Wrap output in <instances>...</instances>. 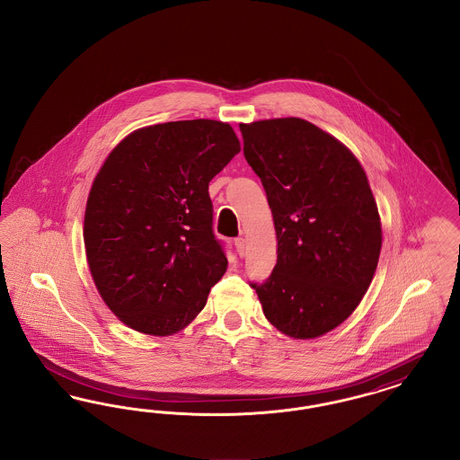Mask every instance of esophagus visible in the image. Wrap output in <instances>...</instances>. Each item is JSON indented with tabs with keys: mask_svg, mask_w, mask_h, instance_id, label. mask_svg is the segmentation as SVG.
Segmentation results:
<instances>
[{
	"mask_svg": "<svg viewBox=\"0 0 460 460\" xmlns=\"http://www.w3.org/2000/svg\"><path fill=\"white\" fill-rule=\"evenodd\" d=\"M234 246H236V252H238V255L240 257H244V253H246V241L244 238H236L234 240Z\"/></svg>",
	"mask_w": 460,
	"mask_h": 460,
	"instance_id": "esophagus-1",
	"label": "esophagus"
}]
</instances>
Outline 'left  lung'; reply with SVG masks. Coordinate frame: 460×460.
<instances>
[{
  "label": "left lung",
  "instance_id": "left-lung-1",
  "mask_svg": "<svg viewBox=\"0 0 460 460\" xmlns=\"http://www.w3.org/2000/svg\"><path fill=\"white\" fill-rule=\"evenodd\" d=\"M240 129L278 236L270 276L250 286L281 332L323 336L360 304L379 261L381 220L367 175L343 143L304 119Z\"/></svg>",
  "mask_w": 460,
  "mask_h": 460
}]
</instances>
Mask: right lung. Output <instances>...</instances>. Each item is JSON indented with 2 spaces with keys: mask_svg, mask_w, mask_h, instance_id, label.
I'll return each instance as SVG.
<instances>
[{
  "mask_svg": "<svg viewBox=\"0 0 460 460\" xmlns=\"http://www.w3.org/2000/svg\"><path fill=\"white\" fill-rule=\"evenodd\" d=\"M229 124L208 119L131 132L89 191L84 246L103 302L129 328H186L227 269L208 182L240 154Z\"/></svg>",
  "mask_w": 460,
  "mask_h": 460,
  "instance_id": "obj_1",
  "label": "right lung"
}]
</instances>
